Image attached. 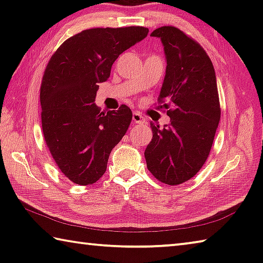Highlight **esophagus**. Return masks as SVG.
Here are the masks:
<instances>
[{
    "instance_id": "obj_1",
    "label": "esophagus",
    "mask_w": 263,
    "mask_h": 263,
    "mask_svg": "<svg viewBox=\"0 0 263 263\" xmlns=\"http://www.w3.org/2000/svg\"><path fill=\"white\" fill-rule=\"evenodd\" d=\"M132 119H133V122H135L136 124H145V118L142 117V116L139 112H137V111H135V112H133Z\"/></svg>"
}]
</instances>
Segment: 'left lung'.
Returning <instances> with one entry per match:
<instances>
[{
    "label": "left lung",
    "instance_id": "1",
    "mask_svg": "<svg viewBox=\"0 0 263 263\" xmlns=\"http://www.w3.org/2000/svg\"><path fill=\"white\" fill-rule=\"evenodd\" d=\"M164 46L166 77L158 109L171 117L163 130L152 125L153 138L145 151L155 179L177 185L194 177L205 163L220 119V103L212 61L204 48L175 26L154 30Z\"/></svg>",
    "mask_w": 263,
    "mask_h": 263
}]
</instances>
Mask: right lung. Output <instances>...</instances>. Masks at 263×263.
<instances>
[{
    "label": "right lung",
    "mask_w": 263,
    "mask_h": 263,
    "mask_svg": "<svg viewBox=\"0 0 263 263\" xmlns=\"http://www.w3.org/2000/svg\"><path fill=\"white\" fill-rule=\"evenodd\" d=\"M147 33L144 26L83 30L47 62L41 86L43 135L57 166L73 183L99 181L130 126L127 105L104 112L94 103L97 83L106 81L119 54Z\"/></svg>",
    "instance_id": "add662e5"
}]
</instances>
